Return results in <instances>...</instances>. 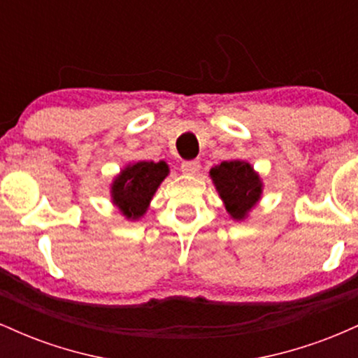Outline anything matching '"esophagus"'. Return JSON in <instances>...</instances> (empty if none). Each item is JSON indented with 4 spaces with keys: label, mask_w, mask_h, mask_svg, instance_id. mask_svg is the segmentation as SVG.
Masks as SVG:
<instances>
[{
    "label": "esophagus",
    "mask_w": 358,
    "mask_h": 358,
    "mask_svg": "<svg viewBox=\"0 0 358 358\" xmlns=\"http://www.w3.org/2000/svg\"><path fill=\"white\" fill-rule=\"evenodd\" d=\"M182 171L185 175H196L200 171V163L195 162V159H192V162H183Z\"/></svg>",
    "instance_id": "obj_1"
}]
</instances>
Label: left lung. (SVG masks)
<instances>
[{"label": "left lung", "instance_id": "left-lung-1", "mask_svg": "<svg viewBox=\"0 0 358 358\" xmlns=\"http://www.w3.org/2000/svg\"><path fill=\"white\" fill-rule=\"evenodd\" d=\"M208 175L232 220H245L261 202L264 183L249 162H222L213 166Z\"/></svg>", "mask_w": 358, "mask_h": 358}]
</instances>
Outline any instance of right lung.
<instances>
[{"label": "right lung", "instance_id": "1", "mask_svg": "<svg viewBox=\"0 0 358 358\" xmlns=\"http://www.w3.org/2000/svg\"><path fill=\"white\" fill-rule=\"evenodd\" d=\"M170 175L165 162H133L121 168L110 183V202L126 220L145 217L156 190Z\"/></svg>", "mask_w": 358, "mask_h": 358}]
</instances>
